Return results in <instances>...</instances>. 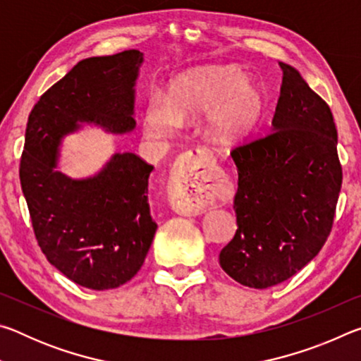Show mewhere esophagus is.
Returning <instances> with one entry per match:
<instances>
[{"mask_svg": "<svg viewBox=\"0 0 361 361\" xmlns=\"http://www.w3.org/2000/svg\"><path fill=\"white\" fill-rule=\"evenodd\" d=\"M172 205L183 215H199L219 192L215 172L202 152H188L181 169L172 176Z\"/></svg>", "mask_w": 361, "mask_h": 361, "instance_id": "1", "label": "esophagus"}]
</instances>
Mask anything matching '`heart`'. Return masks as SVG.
I'll return each instance as SVG.
<instances>
[{"label": "heart", "mask_w": 361, "mask_h": 361, "mask_svg": "<svg viewBox=\"0 0 361 361\" xmlns=\"http://www.w3.org/2000/svg\"><path fill=\"white\" fill-rule=\"evenodd\" d=\"M204 111L205 135L218 145H234L259 122L264 92L239 68H195L170 84L169 100L161 95L151 97L145 109V127L151 135L167 137L180 119L197 118Z\"/></svg>", "instance_id": "b5f03b06"}]
</instances>
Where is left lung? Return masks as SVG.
<instances>
[{
  "label": "left lung",
  "mask_w": 361,
  "mask_h": 361,
  "mask_svg": "<svg viewBox=\"0 0 361 361\" xmlns=\"http://www.w3.org/2000/svg\"><path fill=\"white\" fill-rule=\"evenodd\" d=\"M271 132L237 146V231L219 253L223 271L250 288L295 276L325 245L342 185L331 109L299 71L280 63Z\"/></svg>",
  "instance_id": "8db88e82"
}]
</instances>
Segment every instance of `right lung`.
Wrapping results in <instances>:
<instances>
[{
    "label": "right lung",
    "instance_id": "obj_1",
    "mask_svg": "<svg viewBox=\"0 0 361 361\" xmlns=\"http://www.w3.org/2000/svg\"><path fill=\"white\" fill-rule=\"evenodd\" d=\"M137 49L81 60L41 95L28 116L20 185L47 261L90 290L124 285L143 266L157 224L148 204L152 166L116 152L99 173L73 180L56 170L62 138L85 124L133 130Z\"/></svg>",
    "mask_w": 361,
    "mask_h": 361
}]
</instances>
